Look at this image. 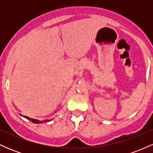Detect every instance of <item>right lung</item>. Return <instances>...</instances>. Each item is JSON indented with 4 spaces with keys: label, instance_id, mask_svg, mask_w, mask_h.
<instances>
[{
    "label": "right lung",
    "instance_id": "right-lung-1",
    "mask_svg": "<svg viewBox=\"0 0 153 153\" xmlns=\"http://www.w3.org/2000/svg\"><path fill=\"white\" fill-rule=\"evenodd\" d=\"M20 115H21V116H22V114H20ZM23 117H24V118L27 119L28 120H29V121H31V122H32L33 123H35V124H42V123L48 122H50V121H51V120H48V119H47V120H46V119H45V120H44V121H40V120H38V119H31V118H29V117H26V116H23Z\"/></svg>",
    "mask_w": 153,
    "mask_h": 153
}]
</instances>
